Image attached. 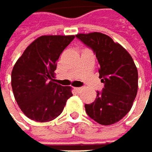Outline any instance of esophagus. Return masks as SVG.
Masks as SVG:
<instances>
[{"label": "esophagus", "mask_w": 152, "mask_h": 152, "mask_svg": "<svg viewBox=\"0 0 152 152\" xmlns=\"http://www.w3.org/2000/svg\"><path fill=\"white\" fill-rule=\"evenodd\" d=\"M75 90L77 91V93H80V92H82L83 88H82V87H77V88H75Z\"/></svg>", "instance_id": "34e87169"}]
</instances>
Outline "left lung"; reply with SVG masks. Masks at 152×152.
Returning a JSON list of instances; mask_svg holds the SVG:
<instances>
[{
    "label": "left lung",
    "instance_id": "8db88e82",
    "mask_svg": "<svg viewBox=\"0 0 152 152\" xmlns=\"http://www.w3.org/2000/svg\"><path fill=\"white\" fill-rule=\"evenodd\" d=\"M75 36L93 49L100 66L99 77L104 84L95 101L85 105L86 111L101 125H113L133 106L138 90L137 67L128 51L107 34L94 32Z\"/></svg>",
    "mask_w": 152,
    "mask_h": 152
}]
</instances>
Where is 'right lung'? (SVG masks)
<instances>
[{"label":"right lung","instance_id":"1","mask_svg":"<svg viewBox=\"0 0 152 152\" xmlns=\"http://www.w3.org/2000/svg\"><path fill=\"white\" fill-rule=\"evenodd\" d=\"M75 35H42L30 43L11 72V86L22 112L36 122L58 117L73 95L70 86L55 83L57 61Z\"/></svg>","mask_w":152,"mask_h":152}]
</instances>
